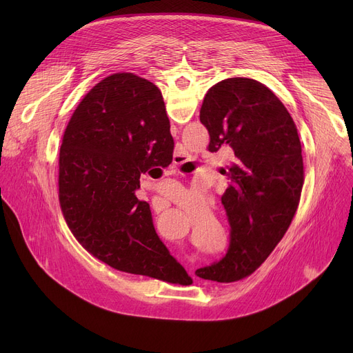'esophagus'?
I'll use <instances>...</instances> for the list:
<instances>
[{"label":"esophagus","instance_id":"1","mask_svg":"<svg viewBox=\"0 0 353 353\" xmlns=\"http://www.w3.org/2000/svg\"><path fill=\"white\" fill-rule=\"evenodd\" d=\"M176 165H180V164H183L184 163V156L183 154H179V153H176L174 154V161H173Z\"/></svg>","mask_w":353,"mask_h":353}]
</instances>
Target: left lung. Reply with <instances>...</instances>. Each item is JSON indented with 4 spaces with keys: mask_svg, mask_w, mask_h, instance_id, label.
Masks as SVG:
<instances>
[{
    "mask_svg": "<svg viewBox=\"0 0 353 353\" xmlns=\"http://www.w3.org/2000/svg\"><path fill=\"white\" fill-rule=\"evenodd\" d=\"M210 153L229 145L234 161L221 172L230 246L220 262L196 270L230 283L252 274L289 229L305 181L298 128L283 103L253 79H226L209 88L200 108Z\"/></svg>",
    "mask_w": 353,
    "mask_h": 353,
    "instance_id": "left-lung-1",
    "label": "left lung"
}]
</instances>
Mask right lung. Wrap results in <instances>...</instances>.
<instances>
[{
	"instance_id": "add662e5",
	"label": "right lung",
	"mask_w": 353,
	"mask_h": 353,
	"mask_svg": "<svg viewBox=\"0 0 353 353\" xmlns=\"http://www.w3.org/2000/svg\"><path fill=\"white\" fill-rule=\"evenodd\" d=\"M174 141L160 90L133 72L92 87L65 127L59 200L77 242L120 272L192 283L157 236L150 206L136 197L143 173L173 160Z\"/></svg>"
}]
</instances>
